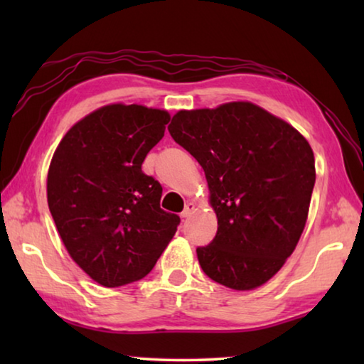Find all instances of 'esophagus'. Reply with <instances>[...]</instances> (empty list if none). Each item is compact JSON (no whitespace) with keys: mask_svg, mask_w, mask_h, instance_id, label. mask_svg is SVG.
Segmentation results:
<instances>
[{"mask_svg":"<svg viewBox=\"0 0 364 364\" xmlns=\"http://www.w3.org/2000/svg\"><path fill=\"white\" fill-rule=\"evenodd\" d=\"M194 212H196V202L189 200L188 204H186V207H184V210L181 212V218H189Z\"/></svg>","mask_w":364,"mask_h":364,"instance_id":"obj_1","label":"esophagus"}]
</instances>
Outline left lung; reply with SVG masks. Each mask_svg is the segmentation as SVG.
<instances>
[{
	"label": "left lung",
	"mask_w": 364,
	"mask_h": 364,
	"mask_svg": "<svg viewBox=\"0 0 364 364\" xmlns=\"http://www.w3.org/2000/svg\"><path fill=\"white\" fill-rule=\"evenodd\" d=\"M168 132L205 171L217 213L197 260L208 278L254 291L282 268L304 232L316 180L304 134L249 101L178 110Z\"/></svg>",
	"instance_id": "obj_1"
}]
</instances>
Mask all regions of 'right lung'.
I'll return each instance as SVG.
<instances>
[{
	"label": "right lung",
	"instance_id": "right-lung-1",
	"mask_svg": "<svg viewBox=\"0 0 364 364\" xmlns=\"http://www.w3.org/2000/svg\"><path fill=\"white\" fill-rule=\"evenodd\" d=\"M170 114L107 104L60 139L48 170V207L67 252L91 279H143L173 239L180 217L160 208L162 186L141 170Z\"/></svg>",
	"mask_w": 364,
	"mask_h": 364
}]
</instances>
